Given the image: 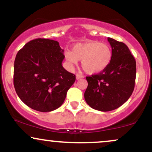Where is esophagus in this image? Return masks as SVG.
<instances>
[{"instance_id":"esophagus-1","label":"esophagus","mask_w":152,"mask_h":152,"mask_svg":"<svg viewBox=\"0 0 152 152\" xmlns=\"http://www.w3.org/2000/svg\"><path fill=\"white\" fill-rule=\"evenodd\" d=\"M83 77V75H81V74H77L76 75V79H77V80L81 79V78H82Z\"/></svg>"}]
</instances>
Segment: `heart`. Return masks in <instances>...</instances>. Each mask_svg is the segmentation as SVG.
<instances>
[{"instance_id": "obj_1", "label": "heart", "mask_w": 152, "mask_h": 152, "mask_svg": "<svg viewBox=\"0 0 152 152\" xmlns=\"http://www.w3.org/2000/svg\"><path fill=\"white\" fill-rule=\"evenodd\" d=\"M66 58L71 65L81 61V67L88 74H96L105 70L112 58V50L106 43L98 41L78 43L72 52L66 53Z\"/></svg>"}]
</instances>
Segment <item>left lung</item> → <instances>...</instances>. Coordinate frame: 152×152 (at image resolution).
Returning a JSON list of instances; mask_svg holds the SVG:
<instances>
[{
	"mask_svg": "<svg viewBox=\"0 0 152 152\" xmlns=\"http://www.w3.org/2000/svg\"><path fill=\"white\" fill-rule=\"evenodd\" d=\"M112 58L105 70L87 76L88 86L84 93L87 104L94 109L109 111L123 105L134 88L136 61L126 44L108 38Z\"/></svg>",
	"mask_w": 152,
	"mask_h": 152,
	"instance_id": "8db88e82",
	"label": "left lung"
}]
</instances>
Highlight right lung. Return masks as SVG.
I'll use <instances>...</instances> for the list:
<instances>
[{
	"mask_svg": "<svg viewBox=\"0 0 152 152\" xmlns=\"http://www.w3.org/2000/svg\"><path fill=\"white\" fill-rule=\"evenodd\" d=\"M64 50L59 43L36 38L27 43L14 61L13 84L26 105L41 112L58 109L76 81V76L63 67Z\"/></svg>",
	"mask_w": 152,
	"mask_h": 152,
	"instance_id": "1",
	"label": "right lung"
}]
</instances>
